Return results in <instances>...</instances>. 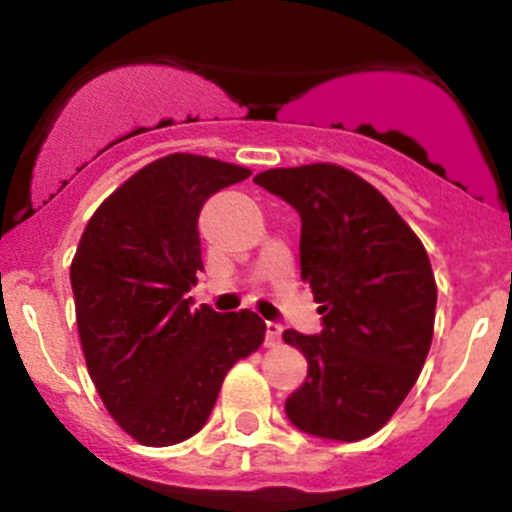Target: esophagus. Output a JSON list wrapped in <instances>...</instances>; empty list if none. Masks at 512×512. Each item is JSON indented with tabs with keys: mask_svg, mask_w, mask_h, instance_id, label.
<instances>
[{
	"mask_svg": "<svg viewBox=\"0 0 512 512\" xmlns=\"http://www.w3.org/2000/svg\"><path fill=\"white\" fill-rule=\"evenodd\" d=\"M282 323L277 320H266V346H277L282 341Z\"/></svg>",
	"mask_w": 512,
	"mask_h": 512,
	"instance_id": "obj_1",
	"label": "esophagus"
}]
</instances>
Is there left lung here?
I'll use <instances>...</instances> for the list:
<instances>
[{
	"mask_svg": "<svg viewBox=\"0 0 512 512\" xmlns=\"http://www.w3.org/2000/svg\"><path fill=\"white\" fill-rule=\"evenodd\" d=\"M253 182L300 215V269L323 330H284L307 377L284 402L289 423L361 441L392 418L425 364L436 279L418 235L361 176L333 164L271 169Z\"/></svg>",
	"mask_w": 512,
	"mask_h": 512,
	"instance_id": "8db88e82",
	"label": "left lung"
}]
</instances>
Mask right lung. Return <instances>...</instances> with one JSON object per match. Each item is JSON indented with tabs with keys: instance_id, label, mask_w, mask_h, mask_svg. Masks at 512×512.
Returning <instances> with one entry per match:
<instances>
[{
	"instance_id": "right-lung-1",
	"label": "right lung",
	"mask_w": 512,
	"mask_h": 512,
	"mask_svg": "<svg viewBox=\"0 0 512 512\" xmlns=\"http://www.w3.org/2000/svg\"><path fill=\"white\" fill-rule=\"evenodd\" d=\"M251 171L171 153L107 197L71 264L76 325L104 408L143 446L200 431L230 366L264 343L251 310H192L202 271L197 220L212 194Z\"/></svg>"
}]
</instances>
